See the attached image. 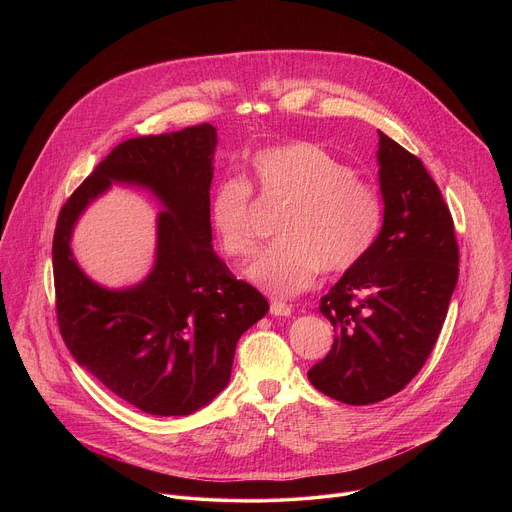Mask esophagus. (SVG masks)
<instances>
[{
    "label": "esophagus",
    "instance_id": "34e87169",
    "mask_svg": "<svg viewBox=\"0 0 512 512\" xmlns=\"http://www.w3.org/2000/svg\"><path fill=\"white\" fill-rule=\"evenodd\" d=\"M269 312L273 316H291V306H287L283 302H271L269 304Z\"/></svg>",
    "mask_w": 512,
    "mask_h": 512
}]
</instances>
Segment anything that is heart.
<instances>
[{"mask_svg":"<svg viewBox=\"0 0 512 512\" xmlns=\"http://www.w3.org/2000/svg\"><path fill=\"white\" fill-rule=\"evenodd\" d=\"M253 184L265 200L289 210L277 227L279 243L265 249L247 277L273 296H296L320 273L356 267L375 247L383 229L377 190L316 143L291 141L259 150L249 160ZM210 231L231 259L257 249L253 194L243 178H223L208 198Z\"/></svg>","mask_w":512,"mask_h":512,"instance_id":"heart-1","label":"heart"}]
</instances>
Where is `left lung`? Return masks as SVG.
<instances>
[{"label": "left lung", "instance_id": "8db88e82", "mask_svg": "<svg viewBox=\"0 0 512 512\" xmlns=\"http://www.w3.org/2000/svg\"><path fill=\"white\" fill-rule=\"evenodd\" d=\"M383 229L371 253L320 300L334 344L308 371L324 395L369 405L399 393L425 364L458 283V243L423 162L379 131Z\"/></svg>", "mask_w": 512, "mask_h": 512}]
</instances>
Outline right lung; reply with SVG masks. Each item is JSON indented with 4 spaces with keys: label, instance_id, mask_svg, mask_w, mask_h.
<instances>
[{
    "label": "right lung",
    "instance_id": "obj_1",
    "mask_svg": "<svg viewBox=\"0 0 512 512\" xmlns=\"http://www.w3.org/2000/svg\"><path fill=\"white\" fill-rule=\"evenodd\" d=\"M216 143L210 123L127 139L72 192L56 221L52 265L64 344L101 385L150 415H190L208 405L229 385L239 338L269 310L212 249ZM113 181L150 189L165 204L155 267L125 290L95 284L69 251L78 216Z\"/></svg>",
    "mask_w": 512,
    "mask_h": 512
}]
</instances>
